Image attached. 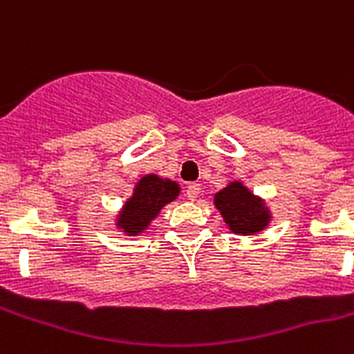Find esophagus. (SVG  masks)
<instances>
[{"label":"esophagus","mask_w":354,"mask_h":354,"mask_svg":"<svg viewBox=\"0 0 354 354\" xmlns=\"http://www.w3.org/2000/svg\"><path fill=\"white\" fill-rule=\"evenodd\" d=\"M200 191H202V187H200V183H189L187 185V191H185V196L189 198V200H196L198 194H200Z\"/></svg>","instance_id":"esophagus-1"}]
</instances>
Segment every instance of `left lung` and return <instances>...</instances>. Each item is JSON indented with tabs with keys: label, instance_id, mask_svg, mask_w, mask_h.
Wrapping results in <instances>:
<instances>
[{
	"label": "left lung",
	"instance_id": "1",
	"mask_svg": "<svg viewBox=\"0 0 354 354\" xmlns=\"http://www.w3.org/2000/svg\"><path fill=\"white\" fill-rule=\"evenodd\" d=\"M214 205L223 220L236 234H254L263 231L271 220L269 209L261 198H257L242 182H231L214 194Z\"/></svg>",
	"mask_w": 354,
	"mask_h": 354
}]
</instances>
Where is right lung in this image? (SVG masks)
Returning a JSON list of instances; mask_svg holds the SVG:
<instances>
[{
  "instance_id": "right-lung-1",
  "label": "right lung",
  "mask_w": 354,
  "mask_h": 354,
  "mask_svg": "<svg viewBox=\"0 0 354 354\" xmlns=\"http://www.w3.org/2000/svg\"><path fill=\"white\" fill-rule=\"evenodd\" d=\"M178 194L180 185L176 182L156 174L143 176L134 187L132 196L123 205V211L118 214L116 225L123 229V232H127L129 236H138L158 216L162 207L176 200Z\"/></svg>"
}]
</instances>
